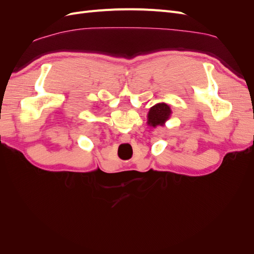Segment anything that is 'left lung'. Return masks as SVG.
<instances>
[{
	"label": "left lung",
	"mask_w": 254,
	"mask_h": 254,
	"mask_svg": "<svg viewBox=\"0 0 254 254\" xmlns=\"http://www.w3.org/2000/svg\"><path fill=\"white\" fill-rule=\"evenodd\" d=\"M171 107L165 103H159L152 106L147 115V124L151 127L163 126L165 122L171 118Z\"/></svg>",
	"instance_id": "1"
}]
</instances>
